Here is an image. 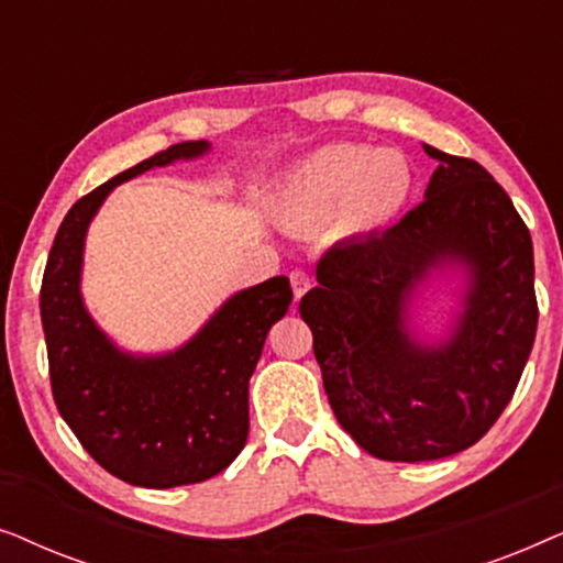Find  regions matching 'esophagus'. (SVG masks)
<instances>
[{
  "label": "esophagus",
  "instance_id": "34e87169",
  "mask_svg": "<svg viewBox=\"0 0 563 563\" xmlns=\"http://www.w3.org/2000/svg\"><path fill=\"white\" fill-rule=\"evenodd\" d=\"M289 282H291V291H295V299L299 302V299L305 297V291L310 289V274L302 272V268H295V272L289 274Z\"/></svg>",
  "mask_w": 563,
  "mask_h": 563
}]
</instances>
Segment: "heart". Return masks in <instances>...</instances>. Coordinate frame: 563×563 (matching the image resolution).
Returning a JSON list of instances; mask_svg holds the SVG:
<instances>
[{"instance_id": "obj_1", "label": "heart", "mask_w": 563, "mask_h": 563, "mask_svg": "<svg viewBox=\"0 0 563 563\" xmlns=\"http://www.w3.org/2000/svg\"><path fill=\"white\" fill-rule=\"evenodd\" d=\"M410 191L412 168L402 153L338 143L291 168L276 191V212L291 225L333 220L338 235L364 238L387 228Z\"/></svg>"}]
</instances>
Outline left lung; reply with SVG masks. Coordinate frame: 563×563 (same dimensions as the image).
I'll list each match as a JSON object with an SVG mask.
<instances>
[{
	"mask_svg": "<svg viewBox=\"0 0 563 563\" xmlns=\"http://www.w3.org/2000/svg\"><path fill=\"white\" fill-rule=\"evenodd\" d=\"M438 168L395 228L330 249L299 302L328 402L361 449L433 461L468 449L515 395L538 325L533 241L507 191L472 158L422 145ZM467 272L449 339L409 328V299L433 267Z\"/></svg>",
	"mask_w": 563,
	"mask_h": 563,
	"instance_id": "1",
	"label": "left lung"
}]
</instances>
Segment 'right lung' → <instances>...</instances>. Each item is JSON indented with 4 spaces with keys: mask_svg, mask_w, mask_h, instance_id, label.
<instances>
[{
    "mask_svg": "<svg viewBox=\"0 0 563 563\" xmlns=\"http://www.w3.org/2000/svg\"><path fill=\"white\" fill-rule=\"evenodd\" d=\"M210 151L176 143L81 197L60 222L45 264L41 318L60 418L91 459L148 489L197 484L233 464L249 438V382L268 328L287 314L291 287L274 276L238 291L199 333L172 353L120 351L81 299L84 238L118 184Z\"/></svg>",
    "mask_w": 563,
    "mask_h": 563,
    "instance_id": "obj_1",
    "label": "right lung"
}]
</instances>
